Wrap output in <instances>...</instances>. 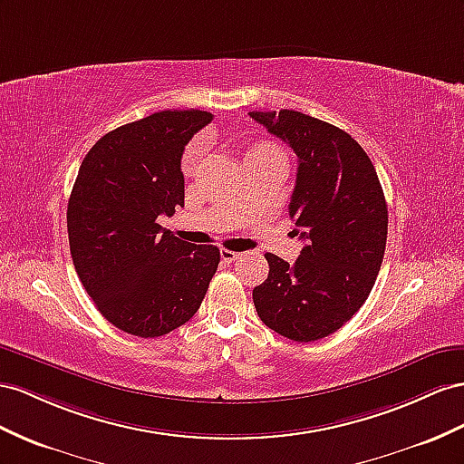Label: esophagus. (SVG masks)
Returning a JSON list of instances; mask_svg holds the SVG:
<instances>
[{"instance_id":"1","label":"esophagus","mask_w":464,"mask_h":464,"mask_svg":"<svg viewBox=\"0 0 464 464\" xmlns=\"http://www.w3.org/2000/svg\"><path fill=\"white\" fill-rule=\"evenodd\" d=\"M243 255L241 253H235V251H229V248H221V260L225 265H229V263H235L237 258H241Z\"/></svg>"}]
</instances>
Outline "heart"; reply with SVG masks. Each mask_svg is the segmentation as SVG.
I'll use <instances>...</instances> for the list:
<instances>
[{"label":"heart","mask_w":464,"mask_h":464,"mask_svg":"<svg viewBox=\"0 0 464 464\" xmlns=\"http://www.w3.org/2000/svg\"><path fill=\"white\" fill-rule=\"evenodd\" d=\"M201 149H204V145H201V140H196V142H192V145L188 147V150H186V154H184V160H182L184 172H192V169H194V164H196V160H198V157H199ZM263 149H275V147L263 145Z\"/></svg>","instance_id":"obj_1"}]
</instances>
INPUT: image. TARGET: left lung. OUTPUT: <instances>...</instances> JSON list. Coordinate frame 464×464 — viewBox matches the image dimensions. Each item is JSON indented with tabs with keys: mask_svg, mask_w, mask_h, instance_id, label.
I'll list each match as a JSON object with an SVG mask.
<instances>
[{
	"mask_svg": "<svg viewBox=\"0 0 464 464\" xmlns=\"http://www.w3.org/2000/svg\"><path fill=\"white\" fill-rule=\"evenodd\" d=\"M248 115L298 157L288 209L305 241L294 265L265 255L270 270L253 290L256 314L292 341L324 339L361 310L376 282L388 235L382 186L343 129L294 110Z\"/></svg>",
	"mask_w": 464,
	"mask_h": 464,
	"instance_id": "1",
	"label": "left lung"
}]
</instances>
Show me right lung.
Segmentation results:
<instances>
[{"mask_svg": "<svg viewBox=\"0 0 464 464\" xmlns=\"http://www.w3.org/2000/svg\"><path fill=\"white\" fill-rule=\"evenodd\" d=\"M211 119L152 113L110 130L82 160L66 211L70 255L100 314L129 335L184 325L218 270V246L189 245L157 223L184 208V147Z\"/></svg>", "mask_w": 464, "mask_h": 464, "instance_id": "right-lung-1", "label": "right lung"}]
</instances>
